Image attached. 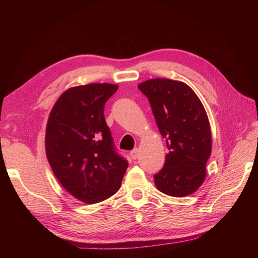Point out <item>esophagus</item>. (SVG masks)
<instances>
[{
	"mask_svg": "<svg viewBox=\"0 0 258 258\" xmlns=\"http://www.w3.org/2000/svg\"><path fill=\"white\" fill-rule=\"evenodd\" d=\"M139 154H140L139 149H134L133 151L130 152V155H131V157L133 158V160H136V158H138V156H139Z\"/></svg>",
	"mask_w": 258,
	"mask_h": 258,
	"instance_id": "34e87169",
	"label": "esophagus"
}]
</instances>
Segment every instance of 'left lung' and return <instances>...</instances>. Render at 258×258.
Masks as SVG:
<instances>
[{"instance_id": "left-lung-1", "label": "left lung", "mask_w": 258, "mask_h": 258, "mask_svg": "<svg viewBox=\"0 0 258 258\" xmlns=\"http://www.w3.org/2000/svg\"><path fill=\"white\" fill-rule=\"evenodd\" d=\"M139 89L149 98L168 149L164 167L154 175L156 187L174 197L190 195L204 182L212 151L205 108L183 82L154 79L141 83Z\"/></svg>"}]
</instances>
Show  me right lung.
<instances>
[{
  "label": "right lung",
  "mask_w": 258,
  "mask_h": 258,
  "mask_svg": "<svg viewBox=\"0 0 258 258\" xmlns=\"http://www.w3.org/2000/svg\"><path fill=\"white\" fill-rule=\"evenodd\" d=\"M117 85L93 83L64 92L46 126L45 150L58 182L75 199L95 204L114 195L128 162L119 155L104 117Z\"/></svg>",
  "instance_id": "add662e5"
}]
</instances>
